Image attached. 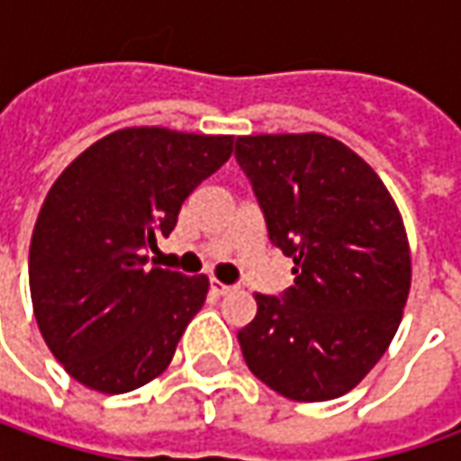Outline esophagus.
I'll return each mask as SVG.
<instances>
[{
	"mask_svg": "<svg viewBox=\"0 0 461 461\" xmlns=\"http://www.w3.org/2000/svg\"><path fill=\"white\" fill-rule=\"evenodd\" d=\"M210 290L218 294V297L233 293V287H230V285H222V282H218V279H212V282H210Z\"/></svg>",
	"mask_w": 461,
	"mask_h": 461,
	"instance_id": "1",
	"label": "esophagus"
}]
</instances>
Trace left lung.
Instances as JSON below:
<instances>
[{
    "label": "left lung",
    "instance_id": "8db88e82",
    "mask_svg": "<svg viewBox=\"0 0 461 461\" xmlns=\"http://www.w3.org/2000/svg\"><path fill=\"white\" fill-rule=\"evenodd\" d=\"M236 161L269 240L294 261L282 297L254 294L243 359L285 398H341L387 351L411 293L398 204L362 156L328 135H240Z\"/></svg>",
    "mask_w": 461,
    "mask_h": 461
}]
</instances>
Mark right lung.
Returning a JSON list of instances; mask_svg holds the SVG:
<instances>
[{
	"label": "right lung",
	"instance_id": "1",
	"mask_svg": "<svg viewBox=\"0 0 461 461\" xmlns=\"http://www.w3.org/2000/svg\"><path fill=\"white\" fill-rule=\"evenodd\" d=\"M230 153L233 135L122 128L53 182L30 240V297L45 344L84 387L120 395L168 366L210 282L146 269V249Z\"/></svg>",
	"mask_w": 461,
	"mask_h": 461
}]
</instances>
